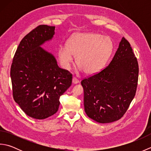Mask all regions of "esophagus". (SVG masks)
Segmentation results:
<instances>
[{"label":"esophagus","instance_id":"obj_1","mask_svg":"<svg viewBox=\"0 0 151 151\" xmlns=\"http://www.w3.org/2000/svg\"><path fill=\"white\" fill-rule=\"evenodd\" d=\"M79 82V80L78 78H76V77H73V84H77V83Z\"/></svg>","mask_w":151,"mask_h":151}]
</instances>
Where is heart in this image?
Here are the masks:
<instances>
[{
	"instance_id": "heart-1",
	"label": "heart",
	"mask_w": 151,
	"mask_h": 151,
	"mask_svg": "<svg viewBox=\"0 0 151 151\" xmlns=\"http://www.w3.org/2000/svg\"><path fill=\"white\" fill-rule=\"evenodd\" d=\"M113 49L111 40L106 36L95 33H80L62 45L58 56L64 69H69L76 56V63L86 75H93L103 68Z\"/></svg>"
}]
</instances>
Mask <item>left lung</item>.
<instances>
[{"instance_id": "8db88e82", "label": "left lung", "mask_w": 151, "mask_h": 151, "mask_svg": "<svg viewBox=\"0 0 151 151\" xmlns=\"http://www.w3.org/2000/svg\"><path fill=\"white\" fill-rule=\"evenodd\" d=\"M138 73L136 57L123 37L109 65L81 81L88 116L100 123L120 119L136 95Z\"/></svg>"}]
</instances>
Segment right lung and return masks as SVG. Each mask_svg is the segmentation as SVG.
<instances>
[{"instance_id":"add662e5","label":"right lung","mask_w":151,"mask_h":151,"mask_svg":"<svg viewBox=\"0 0 151 151\" xmlns=\"http://www.w3.org/2000/svg\"><path fill=\"white\" fill-rule=\"evenodd\" d=\"M55 27L41 24L21 41L10 69L13 97L25 114L44 119L56 114L60 96L72 84L73 75L58 67L40 45L52 39Z\"/></svg>"}]
</instances>
